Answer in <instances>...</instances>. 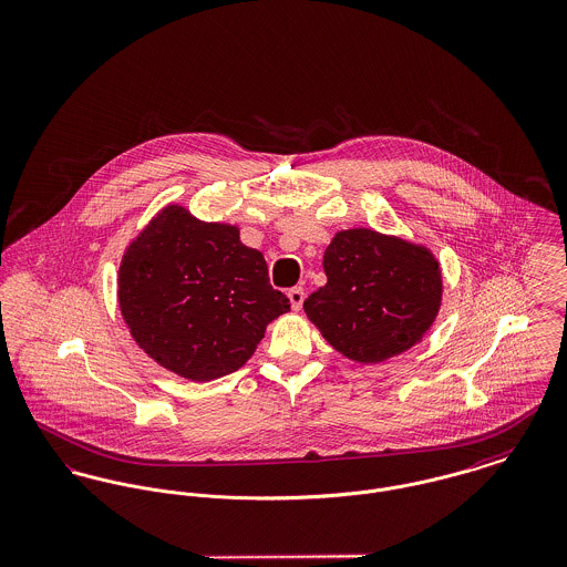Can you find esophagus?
Here are the masks:
<instances>
[{
  "label": "esophagus",
  "instance_id": "esophagus-1",
  "mask_svg": "<svg viewBox=\"0 0 567 567\" xmlns=\"http://www.w3.org/2000/svg\"><path fill=\"white\" fill-rule=\"evenodd\" d=\"M289 302H291V306H293V310H300L302 308V305H305V289L302 287H293V289H289Z\"/></svg>",
  "mask_w": 567,
  "mask_h": 567
}]
</instances>
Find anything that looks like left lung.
<instances>
[{
    "instance_id": "1",
    "label": "left lung",
    "mask_w": 567,
    "mask_h": 567,
    "mask_svg": "<svg viewBox=\"0 0 567 567\" xmlns=\"http://www.w3.org/2000/svg\"><path fill=\"white\" fill-rule=\"evenodd\" d=\"M328 282L306 298L323 339L358 362L412 348L436 319L442 278L434 257L375 230L339 233L326 248Z\"/></svg>"
}]
</instances>
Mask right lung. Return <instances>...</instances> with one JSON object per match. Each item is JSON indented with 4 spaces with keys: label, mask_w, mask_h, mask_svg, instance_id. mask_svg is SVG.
Returning a JSON list of instances; mask_svg holds the SVG:
<instances>
[{
    "label": "right lung",
    "mask_w": 567,
    "mask_h": 567,
    "mask_svg": "<svg viewBox=\"0 0 567 567\" xmlns=\"http://www.w3.org/2000/svg\"><path fill=\"white\" fill-rule=\"evenodd\" d=\"M118 300L135 343L194 382L237 371L289 298L269 285L259 250L226 224L168 207L133 241L118 271Z\"/></svg>",
    "instance_id": "obj_1"
}]
</instances>
